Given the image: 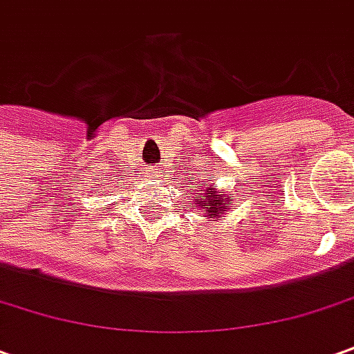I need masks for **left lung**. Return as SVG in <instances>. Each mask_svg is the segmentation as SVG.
Wrapping results in <instances>:
<instances>
[{"mask_svg": "<svg viewBox=\"0 0 354 354\" xmlns=\"http://www.w3.org/2000/svg\"><path fill=\"white\" fill-rule=\"evenodd\" d=\"M196 199L192 205L194 209H199L207 221H221V215H225L230 205H232V199H234V194L230 192H225V189H218L215 184H209V186H203V184H197L196 182Z\"/></svg>", "mask_w": 354, "mask_h": 354, "instance_id": "8db88e82", "label": "left lung"}]
</instances>
